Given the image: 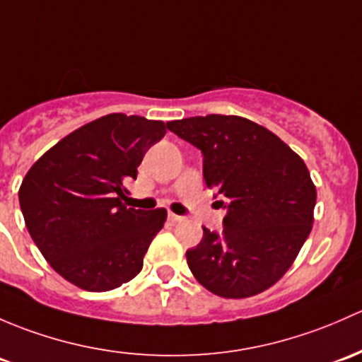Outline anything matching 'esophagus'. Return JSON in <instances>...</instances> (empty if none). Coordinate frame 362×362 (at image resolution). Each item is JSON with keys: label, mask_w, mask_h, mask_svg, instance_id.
I'll return each instance as SVG.
<instances>
[{"label": "esophagus", "mask_w": 362, "mask_h": 362, "mask_svg": "<svg viewBox=\"0 0 362 362\" xmlns=\"http://www.w3.org/2000/svg\"><path fill=\"white\" fill-rule=\"evenodd\" d=\"M168 218L171 220V222H182V220H184V216L182 215H175V213H168Z\"/></svg>", "instance_id": "obj_1"}]
</instances>
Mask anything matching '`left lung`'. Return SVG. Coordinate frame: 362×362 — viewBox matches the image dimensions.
Instances as JSON below:
<instances>
[{"label":"left lung","mask_w":362,"mask_h":362,"mask_svg":"<svg viewBox=\"0 0 362 362\" xmlns=\"http://www.w3.org/2000/svg\"><path fill=\"white\" fill-rule=\"evenodd\" d=\"M166 128L203 154V177L226 210L223 230L203 227L187 250L191 272L223 298H246L291 267L314 222L315 187L305 163L279 136L241 116L185 117Z\"/></svg>","instance_id":"1"}]
</instances>
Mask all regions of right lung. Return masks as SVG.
Returning a JSON list of instances; mask_svg holds the SVG:
<instances>
[{
	"instance_id": "add662e5",
	"label": "right lung",
	"mask_w": 362,
	"mask_h": 362,
	"mask_svg": "<svg viewBox=\"0 0 362 362\" xmlns=\"http://www.w3.org/2000/svg\"><path fill=\"white\" fill-rule=\"evenodd\" d=\"M163 121L107 114L45 152L22 180L25 226L48 264L88 291H109L142 271L166 210L121 203L146 152L165 136Z\"/></svg>"
}]
</instances>
